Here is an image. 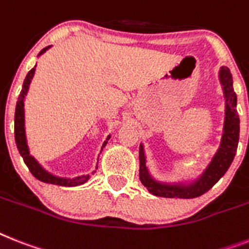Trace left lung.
<instances>
[{
  "instance_id": "8db88e82",
  "label": "left lung",
  "mask_w": 249,
  "mask_h": 249,
  "mask_svg": "<svg viewBox=\"0 0 249 249\" xmlns=\"http://www.w3.org/2000/svg\"><path fill=\"white\" fill-rule=\"evenodd\" d=\"M220 83L223 85L224 95L227 99L225 106V121L224 133L221 137L220 147L211 160L201 178L190 186H172L161 184L150 177L145 165V154L142 145H140V180L154 196L168 197V198H195L213 188V186L220 179L229 169L237 153L239 141V116L237 112V95L233 89V77L228 67L220 69Z\"/></svg>"
}]
</instances>
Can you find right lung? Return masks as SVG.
Returning <instances> with one entry per match:
<instances>
[{"instance_id": "add662e5", "label": "right lung", "mask_w": 249, "mask_h": 249, "mask_svg": "<svg viewBox=\"0 0 249 249\" xmlns=\"http://www.w3.org/2000/svg\"><path fill=\"white\" fill-rule=\"evenodd\" d=\"M47 48L42 49L39 54H42L48 49ZM36 72V67L32 69L26 75L25 80H24V85H22V89L20 91V95L18 98V102H16V109H15V141L16 146H18V153L24 159V163L26 164V166L30 170V173L36 177V179L42 180V182H46V183H52L57 184V186H65V187H72V186H80V184H84L86 180L89 179V176H83V177H76L72 179H69V178H57V177L49 174L48 172L43 169L42 166L39 165L38 161H36L34 158L29 154L28 143H26V137H25V127H24V98H25L26 92H28L29 85H30V81H32L33 76ZM110 136L107 140H109ZM107 145V141L103 143V147ZM103 150V149H102Z\"/></svg>"}]
</instances>
